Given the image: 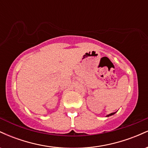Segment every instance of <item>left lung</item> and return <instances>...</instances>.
Instances as JSON below:
<instances>
[{
  "mask_svg": "<svg viewBox=\"0 0 148 148\" xmlns=\"http://www.w3.org/2000/svg\"><path fill=\"white\" fill-rule=\"evenodd\" d=\"M115 113H111V114H109V115H107V116H111V115H113V114H115Z\"/></svg>",
  "mask_w": 148,
  "mask_h": 148,
  "instance_id": "obj_1",
  "label": "left lung"
}]
</instances>
